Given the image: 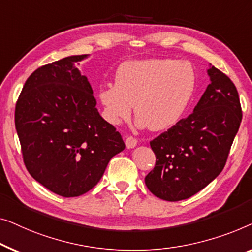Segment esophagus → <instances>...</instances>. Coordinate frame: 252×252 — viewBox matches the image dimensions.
I'll use <instances>...</instances> for the list:
<instances>
[{
  "label": "esophagus",
  "mask_w": 252,
  "mask_h": 252,
  "mask_svg": "<svg viewBox=\"0 0 252 252\" xmlns=\"http://www.w3.org/2000/svg\"><path fill=\"white\" fill-rule=\"evenodd\" d=\"M137 143L138 140L136 139V138L133 137H127L126 139V148H134L137 146Z\"/></svg>",
  "instance_id": "34e87169"
}]
</instances>
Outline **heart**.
<instances>
[{"label": "heart", "instance_id": "b5f03b06", "mask_svg": "<svg viewBox=\"0 0 252 252\" xmlns=\"http://www.w3.org/2000/svg\"><path fill=\"white\" fill-rule=\"evenodd\" d=\"M196 84L189 63L172 59H140L123 63L115 84L98 91L102 116L111 125L127 119L134 104L136 126L153 131L169 129L185 114Z\"/></svg>", "mask_w": 252, "mask_h": 252}]
</instances>
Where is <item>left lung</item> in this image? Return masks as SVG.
<instances>
[{"mask_svg":"<svg viewBox=\"0 0 252 252\" xmlns=\"http://www.w3.org/2000/svg\"><path fill=\"white\" fill-rule=\"evenodd\" d=\"M210 84L193 113L151 141L157 162L145 177L147 189L165 201L193 196L224 169L239 131V94L227 75L214 66Z\"/></svg>","mask_w":252,"mask_h":252,"instance_id":"1","label":"left lung"}]
</instances>
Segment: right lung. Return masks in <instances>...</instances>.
Segmentation results:
<instances>
[{"label":"right lung","instance_id":"right-lung-1","mask_svg":"<svg viewBox=\"0 0 252 252\" xmlns=\"http://www.w3.org/2000/svg\"><path fill=\"white\" fill-rule=\"evenodd\" d=\"M69 56L28 77L15 123L24 163L33 178L63 197L97 185L111 158L126 148L121 134L95 108L94 91Z\"/></svg>","mask_w":252,"mask_h":252}]
</instances>
